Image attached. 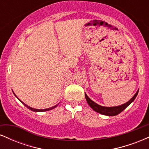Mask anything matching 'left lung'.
<instances>
[{
  "instance_id": "1",
  "label": "left lung",
  "mask_w": 149,
  "mask_h": 149,
  "mask_svg": "<svg viewBox=\"0 0 149 149\" xmlns=\"http://www.w3.org/2000/svg\"><path fill=\"white\" fill-rule=\"evenodd\" d=\"M138 92H139V90L136 91V93L134 94V95L130 100L128 102H126L122 105L117 106V107H103V106H101L95 103V102H93L92 100H90L89 98V97L86 95V93H85V97L86 99L87 102L90 105V107L93 109L95 111H96L99 113L102 114V115H105L108 116H114L118 115V114L120 113L123 111L127 108L128 106L132 102H133V101L135 100L136 97L137 96Z\"/></svg>"
}]
</instances>
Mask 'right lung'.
I'll return each mask as SVG.
<instances>
[{"label":"right lung","instance_id":"add662e5","mask_svg":"<svg viewBox=\"0 0 149 149\" xmlns=\"http://www.w3.org/2000/svg\"><path fill=\"white\" fill-rule=\"evenodd\" d=\"M13 93H14V92H13ZM14 95H15V93H14ZM15 97H17V96H16V95H15ZM17 99H18V98H17ZM18 100H19V101H20V102H22V104H24V105L26 107V108H28V109H30V110H31V111H35V112H43V111H49V110H52V109H54V108H55V107H57V106H58V104H57V105L54 106V107H50V108H48V109H33V108H32V107H29V106L26 105V104H24V102H22V101H21V100H19V99H18Z\"/></svg>","mask_w":149,"mask_h":149}]
</instances>
